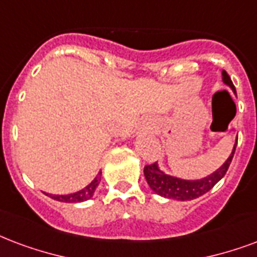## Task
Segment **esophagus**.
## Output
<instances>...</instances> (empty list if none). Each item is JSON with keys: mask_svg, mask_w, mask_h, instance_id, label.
I'll return each mask as SVG.
<instances>
[{"mask_svg": "<svg viewBox=\"0 0 257 257\" xmlns=\"http://www.w3.org/2000/svg\"><path fill=\"white\" fill-rule=\"evenodd\" d=\"M140 128H142L143 131H151V129L156 128V120L152 118V117H147V118H144V120L142 121Z\"/></svg>", "mask_w": 257, "mask_h": 257, "instance_id": "1", "label": "esophagus"}]
</instances>
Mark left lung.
I'll use <instances>...</instances> for the list:
<instances>
[{"label":"left lung","instance_id":"8db88e82","mask_svg":"<svg viewBox=\"0 0 257 257\" xmlns=\"http://www.w3.org/2000/svg\"><path fill=\"white\" fill-rule=\"evenodd\" d=\"M222 82L236 94V87L226 71H222ZM236 146H237V137H236V143L233 146L232 152L228 159L225 160V163L213 174L205 176L202 179H182L178 176L166 174L163 170H160L159 164L154 163L144 167V176H146L147 183L151 190H154L158 195L164 198L175 199V201H191V199L198 198L213 189V186L224 178L233 159Z\"/></svg>","mask_w":257,"mask_h":257}]
</instances>
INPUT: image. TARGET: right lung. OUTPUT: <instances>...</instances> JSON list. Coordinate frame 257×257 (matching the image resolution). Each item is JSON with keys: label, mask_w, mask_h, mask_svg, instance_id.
Wrapping results in <instances>:
<instances>
[{"label": "right lung", "mask_w": 257, "mask_h": 257, "mask_svg": "<svg viewBox=\"0 0 257 257\" xmlns=\"http://www.w3.org/2000/svg\"><path fill=\"white\" fill-rule=\"evenodd\" d=\"M101 176H102V172H98V175L93 179L91 183L86 186L85 189L79 190V191H75V193L71 194H64V195H56V194H47L48 197H51L55 201H59V202H66V203H76V202H83V201H87L94 195V191L99 185L101 182Z\"/></svg>", "instance_id": "add662e5"}]
</instances>
